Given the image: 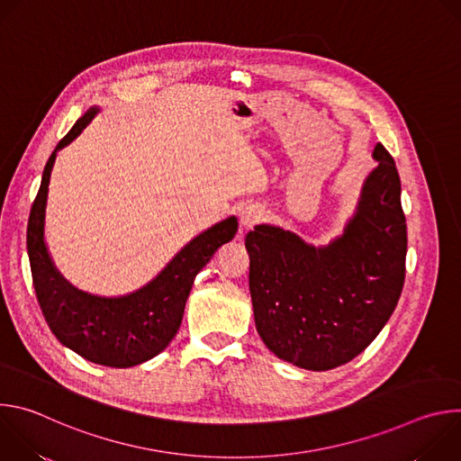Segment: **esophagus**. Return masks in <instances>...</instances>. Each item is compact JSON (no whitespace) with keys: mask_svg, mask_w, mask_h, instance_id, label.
<instances>
[{"mask_svg":"<svg viewBox=\"0 0 461 461\" xmlns=\"http://www.w3.org/2000/svg\"><path fill=\"white\" fill-rule=\"evenodd\" d=\"M262 219H265V212H262V208H260V206H255V204H249V206H246V208L240 212V219H239L240 230L248 231V230H251L253 226H257Z\"/></svg>","mask_w":461,"mask_h":461,"instance_id":"1","label":"esophagus"}]
</instances>
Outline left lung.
I'll return each mask as SVG.
<instances>
[{"mask_svg": "<svg viewBox=\"0 0 461 461\" xmlns=\"http://www.w3.org/2000/svg\"><path fill=\"white\" fill-rule=\"evenodd\" d=\"M374 158L357 212L334 242L313 248L268 224L246 235L257 332L279 359L301 368L352 361L400 301L407 257L402 182L383 144Z\"/></svg>", "mask_w": 461, "mask_h": 461, "instance_id": "left-lung-1", "label": "left lung"}]
</instances>
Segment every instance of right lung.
I'll return each instance as SVG.
<instances>
[{
    "label": "right lung",
    "mask_w": 461,
    "mask_h": 461,
    "mask_svg": "<svg viewBox=\"0 0 461 461\" xmlns=\"http://www.w3.org/2000/svg\"><path fill=\"white\" fill-rule=\"evenodd\" d=\"M96 113L89 109L49 157L29 215L27 251L38 304L56 339L91 363L127 368L155 357L176 336L196 274L235 237L239 224L230 217L194 237L148 286L131 295L104 299L73 288L49 257L43 240L45 204L58 149L73 142Z\"/></svg>",
    "instance_id": "obj_1"
}]
</instances>
